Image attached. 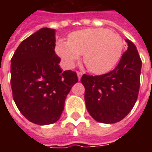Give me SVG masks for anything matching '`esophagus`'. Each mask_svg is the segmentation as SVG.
I'll use <instances>...</instances> for the list:
<instances>
[{
	"label": "esophagus",
	"instance_id": "obj_1",
	"mask_svg": "<svg viewBox=\"0 0 152 152\" xmlns=\"http://www.w3.org/2000/svg\"><path fill=\"white\" fill-rule=\"evenodd\" d=\"M76 74H77V76H78V79L80 80L81 76H82V72H76Z\"/></svg>",
	"mask_w": 152,
	"mask_h": 152
}]
</instances>
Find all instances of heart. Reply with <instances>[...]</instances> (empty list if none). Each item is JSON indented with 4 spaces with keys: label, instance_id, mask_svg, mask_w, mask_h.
<instances>
[{
    "label": "heart",
    "instance_id": "heart-1",
    "mask_svg": "<svg viewBox=\"0 0 152 152\" xmlns=\"http://www.w3.org/2000/svg\"><path fill=\"white\" fill-rule=\"evenodd\" d=\"M124 48L120 35L106 28H88L74 31L68 41L58 40L56 53L71 68L83 54L84 63L94 74L110 72L119 63Z\"/></svg>",
    "mask_w": 152,
    "mask_h": 152
}]
</instances>
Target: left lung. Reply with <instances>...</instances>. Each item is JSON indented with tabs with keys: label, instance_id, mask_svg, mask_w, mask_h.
Returning <instances> with one entry per match:
<instances>
[{
	"label": "left lung",
	"instance_id": "1",
	"mask_svg": "<svg viewBox=\"0 0 152 152\" xmlns=\"http://www.w3.org/2000/svg\"><path fill=\"white\" fill-rule=\"evenodd\" d=\"M128 50L114 70L101 76L84 74L86 108L95 121L113 124L123 120L134 107L140 87L142 60L137 48L126 40Z\"/></svg>",
	"mask_w": 152,
	"mask_h": 152
}]
</instances>
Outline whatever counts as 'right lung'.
Here are the masks:
<instances>
[{"label": "right lung", "instance_id": "add662e5", "mask_svg": "<svg viewBox=\"0 0 152 152\" xmlns=\"http://www.w3.org/2000/svg\"><path fill=\"white\" fill-rule=\"evenodd\" d=\"M54 48L55 30L44 28L23 40L11 58L14 101L25 118L40 125L59 120L66 95L78 81L75 72L60 68Z\"/></svg>", "mask_w": 152, "mask_h": 152}]
</instances>
